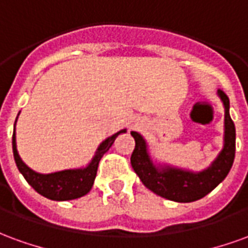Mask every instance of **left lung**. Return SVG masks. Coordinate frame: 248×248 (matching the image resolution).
I'll use <instances>...</instances> for the list:
<instances>
[{
    "label": "left lung",
    "mask_w": 248,
    "mask_h": 248,
    "mask_svg": "<svg viewBox=\"0 0 248 248\" xmlns=\"http://www.w3.org/2000/svg\"><path fill=\"white\" fill-rule=\"evenodd\" d=\"M218 95L224 106L223 149L202 171L156 163L150 156L145 138L140 133L131 131L135 140V149L130 159L131 166L142 183L154 194L174 202H194L206 197L227 177L235 158V124L230 117L229 97L222 90H218Z\"/></svg>",
    "instance_id": "8db88e82"
}]
</instances>
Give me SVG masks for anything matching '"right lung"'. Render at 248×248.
I'll use <instances>...</instances> for the list:
<instances>
[{
	"label": "right lung",
	"mask_w": 248,
	"mask_h": 248,
	"mask_svg": "<svg viewBox=\"0 0 248 248\" xmlns=\"http://www.w3.org/2000/svg\"><path fill=\"white\" fill-rule=\"evenodd\" d=\"M18 118V117H17ZM17 122V119H16ZM126 133V129L121 130L111 137H108L98 146L95 154L89 162V165L81 169H69L62 171L50 172V174H41L34 170H31L25 162L21 159L18 151H17V143H16V124H14L13 131V155L16 165L18 167L19 172L24 175L26 182L34 188L35 191L41 194L42 197L51 199V201H71L77 199L92 190L93 183L97 175L98 165L105 153H108V149L113 146L114 140L119 134Z\"/></svg>",
	"instance_id": "right-lung-1"
}]
</instances>
